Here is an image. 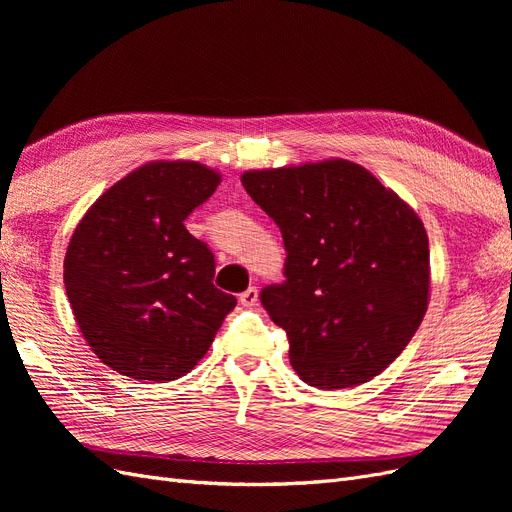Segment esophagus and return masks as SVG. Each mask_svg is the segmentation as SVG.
<instances>
[{
  "instance_id": "1",
  "label": "esophagus",
  "mask_w": 512,
  "mask_h": 512,
  "mask_svg": "<svg viewBox=\"0 0 512 512\" xmlns=\"http://www.w3.org/2000/svg\"><path fill=\"white\" fill-rule=\"evenodd\" d=\"M239 301H241L243 307H254L256 301H258V290H256V286H250L245 292H241V294H239Z\"/></svg>"
}]
</instances>
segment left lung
I'll use <instances>...</instances> for the list:
<instances>
[{
  "label": "left lung",
  "mask_w": 512,
  "mask_h": 512,
  "mask_svg": "<svg viewBox=\"0 0 512 512\" xmlns=\"http://www.w3.org/2000/svg\"><path fill=\"white\" fill-rule=\"evenodd\" d=\"M245 192L284 239V282L260 303L286 331L290 365L318 389H350L389 367L427 312L423 222L359 164L250 170Z\"/></svg>",
  "instance_id": "left-lung-1"
}]
</instances>
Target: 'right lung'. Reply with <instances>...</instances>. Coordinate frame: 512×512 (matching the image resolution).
I'll return each instance as SVG.
<instances>
[{
    "label": "right lung",
    "instance_id": "add662e5",
    "mask_svg": "<svg viewBox=\"0 0 512 512\" xmlns=\"http://www.w3.org/2000/svg\"><path fill=\"white\" fill-rule=\"evenodd\" d=\"M218 183L198 162H151L102 194L74 230L68 301L91 350L121 376H185L235 309L213 286L209 245L183 224Z\"/></svg>",
    "mask_w": 512,
    "mask_h": 512
}]
</instances>
